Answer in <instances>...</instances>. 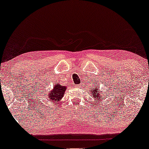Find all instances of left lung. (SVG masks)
Instances as JSON below:
<instances>
[{
    "label": "left lung",
    "instance_id": "obj_1",
    "mask_svg": "<svg viewBox=\"0 0 149 149\" xmlns=\"http://www.w3.org/2000/svg\"><path fill=\"white\" fill-rule=\"evenodd\" d=\"M91 94H93V96L95 97L96 100H100V99L102 100V96H101L100 94L99 93V90H97V88H92Z\"/></svg>",
    "mask_w": 149,
    "mask_h": 149
}]
</instances>
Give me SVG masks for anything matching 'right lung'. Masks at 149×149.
I'll list each match as a JSON object with an SVG mask.
<instances>
[{"label":"right lung","mask_w":149,"mask_h":149,"mask_svg":"<svg viewBox=\"0 0 149 149\" xmlns=\"http://www.w3.org/2000/svg\"><path fill=\"white\" fill-rule=\"evenodd\" d=\"M66 90V87L62 86L61 85H59L57 83L54 85L53 90L52 91L49 92V94H47V97L48 100L51 102H57V101H59L64 97V92Z\"/></svg>","instance_id":"right-lung-1"}]
</instances>
